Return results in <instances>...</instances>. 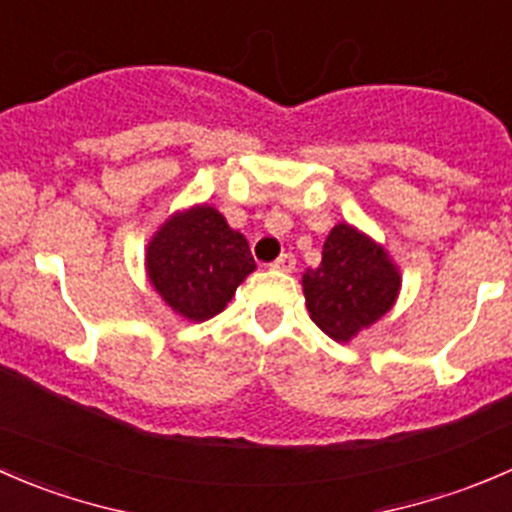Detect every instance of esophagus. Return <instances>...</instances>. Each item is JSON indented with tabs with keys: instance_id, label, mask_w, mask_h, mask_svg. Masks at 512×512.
<instances>
[{
	"instance_id": "obj_1",
	"label": "esophagus",
	"mask_w": 512,
	"mask_h": 512,
	"mask_svg": "<svg viewBox=\"0 0 512 512\" xmlns=\"http://www.w3.org/2000/svg\"><path fill=\"white\" fill-rule=\"evenodd\" d=\"M273 268H278V271H293L296 268V256L293 254H281L276 258V261L271 263Z\"/></svg>"
}]
</instances>
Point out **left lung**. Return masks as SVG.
<instances>
[{
	"instance_id": "8db88e82",
	"label": "left lung",
	"mask_w": 512,
	"mask_h": 512,
	"mask_svg": "<svg viewBox=\"0 0 512 512\" xmlns=\"http://www.w3.org/2000/svg\"><path fill=\"white\" fill-rule=\"evenodd\" d=\"M398 288L401 276L386 251L348 224L333 226L321 263L303 273L308 313L338 343L391 311Z\"/></svg>"
}]
</instances>
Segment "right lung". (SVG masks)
<instances>
[{"label":"right lung","mask_w":512,"mask_h":512,"mask_svg":"<svg viewBox=\"0 0 512 512\" xmlns=\"http://www.w3.org/2000/svg\"><path fill=\"white\" fill-rule=\"evenodd\" d=\"M254 268L249 241L211 206H196L166 221L146 251L149 281L189 321H206L224 311Z\"/></svg>","instance_id":"obj_1"}]
</instances>
